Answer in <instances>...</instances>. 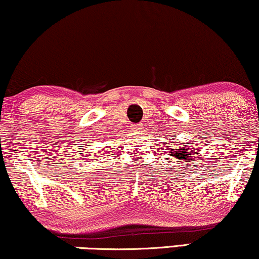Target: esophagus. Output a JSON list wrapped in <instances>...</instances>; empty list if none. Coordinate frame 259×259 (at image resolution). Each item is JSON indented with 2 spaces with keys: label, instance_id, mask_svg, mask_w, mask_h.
I'll list each match as a JSON object with an SVG mask.
<instances>
[{
  "label": "esophagus",
  "instance_id": "1",
  "mask_svg": "<svg viewBox=\"0 0 259 259\" xmlns=\"http://www.w3.org/2000/svg\"><path fill=\"white\" fill-rule=\"evenodd\" d=\"M141 127H143V126H141L140 123H136V125H133V126H132L133 132H140V131L143 130V128H141Z\"/></svg>",
  "mask_w": 259,
  "mask_h": 259
}]
</instances>
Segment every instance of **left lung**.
Listing matches in <instances>:
<instances>
[{"mask_svg":"<svg viewBox=\"0 0 259 259\" xmlns=\"http://www.w3.org/2000/svg\"><path fill=\"white\" fill-rule=\"evenodd\" d=\"M177 145H178V144H177ZM173 148H175V150H169L168 153L171 154V157L176 158V159H179V160H183L184 165H190V162L196 161V160H194V158H193V154H198V153H197V152H194V150H192V148L187 146V145H184L183 147L177 146V147H173ZM197 164H198V162H197ZM193 166H196V165H193Z\"/></svg>","mask_w":259,"mask_h":259,"instance_id":"left-lung-1","label":"left lung"}]
</instances>
